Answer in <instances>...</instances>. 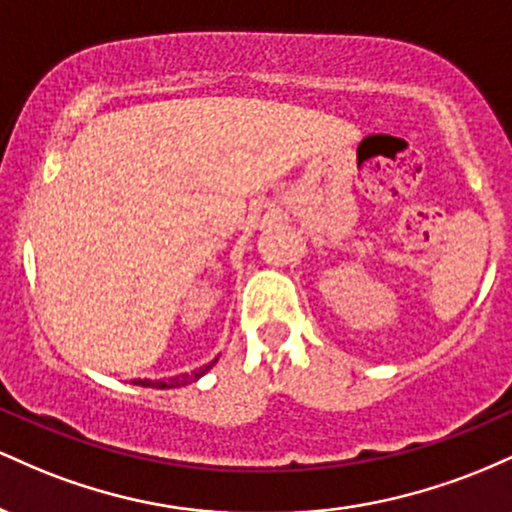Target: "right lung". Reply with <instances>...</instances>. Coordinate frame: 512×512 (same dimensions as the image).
Returning a JSON list of instances; mask_svg holds the SVG:
<instances>
[{
    "label": "right lung",
    "instance_id": "add662e5",
    "mask_svg": "<svg viewBox=\"0 0 512 512\" xmlns=\"http://www.w3.org/2000/svg\"><path fill=\"white\" fill-rule=\"evenodd\" d=\"M209 368H211V363H209V366H204L202 370H197L195 375H182V378H170V380H134V383L142 385V387H173V385H185V383H192V380H197L199 375L207 373Z\"/></svg>",
    "mask_w": 512,
    "mask_h": 512
}]
</instances>
